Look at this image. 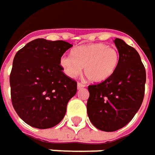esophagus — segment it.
Masks as SVG:
<instances>
[{
    "instance_id": "1",
    "label": "esophagus",
    "mask_w": 155,
    "mask_h": 155,
    "mask_svg": "<svg viewBox=\"0 0 155 155\" xmlns=\"http://www.w3.org/2000/svg\"><path fill=\"white\" fill-rule=\"evenodd\" d=\"M85 86V84H83V83H81V82H78L77 83V87L78 89H81V88H84Z\"/></svg>"
}]
</instances>
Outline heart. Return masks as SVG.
I'll return each instance as SVG.
<instances>
[{
	"label": "heart",
	"instance_id": "obj_1",
	"mask_svg": "<svg viewBox=\"0 0 155 155\" xmlns=\"http://www.w3.org/2000/svg\"><path fill=\"white\" fill-rule=\"evenodd\" d=\"M120 60L118 51L104 44H93L74 48L71 55H63L60 66L70 77L81 73L82 67L88 81L100 83L115 73Z\"/></svg>",
	"mask_w": 155,
	"mask_h": 155
}]
</instances>
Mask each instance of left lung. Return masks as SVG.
Wrapping results in <instances>:
<instances>
[{"label": "left lung", "mask_w": 155, "mask_h": 155, "mask_svg": "<svg viewBox=\"0 0 155 155\" xmlns=\"http://www.w3.org/2000/svg\"><path fill=\"white\" fill-rule=\"evenodd\" d=\"M120 60L107 80L88 86L87 114L96 128L113 132L126 126L140 108L144 96L146 71L134 48L114 40Z\"/></svg>", "instance_id": "obj_1"}]
</instances>
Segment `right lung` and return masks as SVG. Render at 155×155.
<instances>
[{"label": "right lung", "instance_id": "add662e5", "mask_svg": "<svg viewBox=\"0 0 155 155\" xmlns=\"http://www.w3.org/2000/svg\"><path fill=\"white\" fill-rule=\"evenodd\" d=\"M72 44L38 38L18 50L10 74L11 98L25 123L40 129L56 126L76 94L77 82L63 72L60 58Z\"/></svg>", "mask_w": 155, "mask_h": 155}]
</instances>
